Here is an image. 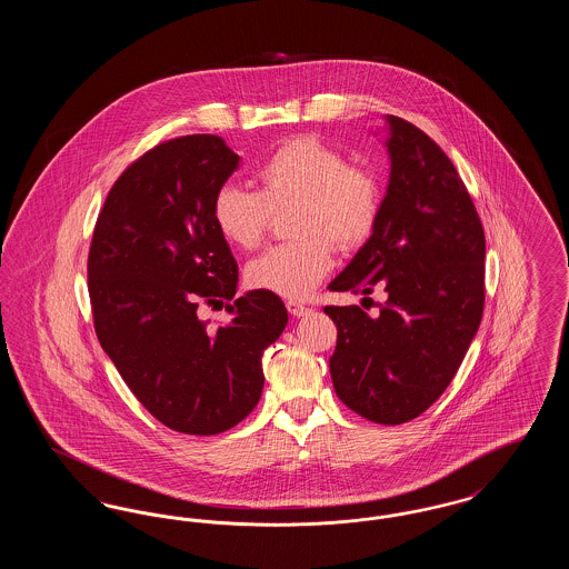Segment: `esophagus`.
<instances>
[{
	"label": "esophagus",
	"instance_id": "obj_1",
	"mask_svg": "<svg viewBox=\"0 0 569 569\" xmlns=\"http://www.w3.org/2000/svg\"><path fill=\"white\" fill-rule=\"evenodd\" d=\"M286 307H288V311L295 316V318H300V316H307L311 309L307 307V305H302V302H297V300H288L286 302Z\"/></svg>",
	"mask_w": 569,
	"mask_h": 569
}]
</instances>
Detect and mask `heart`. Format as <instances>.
<instances>
[{"instance_id":"b5f03b06","label":"heart","mask_w":569,"mask_h":569,"mask_svg":"<svg viewBox=\"0 0 569 569\" xmlns=\"http://www.w3.org/2000/svg\"><path fill=\"white\" fill-rule=\"evenodd\" d=\"M258 191L217 188L211 217L221 239L251 251L272 213L288 209L290 243L274 244L247 264V283L279 297L305 298L335 264L332 243L352 251L367 243L381 213L379 179L365 166L311 136L283 140L256 170Z\"/></svg>"}]
</instances>
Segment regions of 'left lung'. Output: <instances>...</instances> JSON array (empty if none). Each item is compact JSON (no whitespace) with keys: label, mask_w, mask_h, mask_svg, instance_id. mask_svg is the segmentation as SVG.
I'll return each mask as SVG.
<instances>
[{"label":"left lung","mask_w":569,"mask_h":569,"mask_svg":"<svg viewBox=\"0 0 569 569\" xmlns=\"http://www.w3.org/2000/svg\"><path fill=\"white\" fill-rule=\"evenodd\" d=\"M390 183L378 228L328 290L386 292L376 318L325 307L337 325V397L378 425L427 411L457 376L485 311L487 241L462 179L431 136L388 117Z\"/></svg>","instance_id":"1"}]
</instances>
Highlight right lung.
Segmentation results:
<instances>
[{
  "label": "right lung",
  "instance_id": "add662e5",
  "mask_svg": "<svg viewBox=\"0 0 569 569\" xmlns=\"http://www.w3.org/2000/svg\"><path fill=\"white\" fill-rule=\"evenodd\" d=\"M239 156L213 134L163 140L110 188L87 258L96 335L142 407L186 435L232 429L258 406L262 353L288 325L281 298L247 292L230 322L198 307L232 300L239 267L211 202Z\"/></svg>",
  "mask_w": 569,
  "mask_h": 569
}]
</instances>
